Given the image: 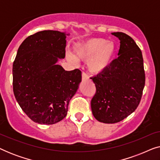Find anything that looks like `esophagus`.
Segmentation results:
<instances>
[{
    "label": "esophagus",
    "mask_w": 160,
    "mask_h": 160,
    "mask_svg": "<svg viewBox=\"0 0 160 160\" xmlns=\"http://www.w3.org/2000/svg\"><path fill=\"white\" fill-rule=\"evenodd\" d=\"M89 79V76L85 73H82V81H86Z\"/></svg>",
    "instance_id": "1"
}]
</instances>
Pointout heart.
Wrapping results in <instances>:
<instances>
[{"mask_svg": "<svg viewBox=\"0 0 160 160\" xmlns=\"http://www.w3.org/2000/svg\"><path fill=\"white\" fill-rule=\"evenodd\" d=\"M116 52L114 43L103 38H92L76 45L75 56L70 55L69 60L77 63V60L86 62L89 73L98 75L108 68Z\"/></svg>", "mask_w": 160, "mask_h": 160, "instance_id": "obj_1", "label": "heart"}]
</instances>
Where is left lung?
<instances>
[{
    "instance_id": "left-lung-1",
    "label": "left lung",
    "mask_w": 160,
    "mask_h": 160,
    "mask_svg": "<svg viewBox=\"0 0 160 160\" xmlns=\"http://www.w3.org/2000/svg\"><path fill=\"white\" fill-rule=\"evenodd\" d=\"M111 34L120 41L119 57L106 71L91 78L96 87L92 111L98 121L106 124L117 123L134 112L145 86L141 50L128 35Z\"/></svg>"
}]
</instances>
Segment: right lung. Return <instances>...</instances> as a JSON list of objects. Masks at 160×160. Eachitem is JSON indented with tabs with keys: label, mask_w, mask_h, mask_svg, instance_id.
Wrapping results in <instances>:
<instances>
[{
	"label": "right lung",
	"mask_w": 160,
	"mask_h": 160,
	"mask_svg": "<svg viewBox=\"0 0 160 160\" xmlns=\"http://www.w3.org/2000/svg\"><path fill=\"white\" fill-rule=\"evenodd\" d=\"M65 32L43 30L19 46L13 63V91L17 102L36 123L53 124L66 117L82 82V72L57 65L65 57Z\"/></svg>",
	"instance_id": "obj_1"
}]
</instances>
